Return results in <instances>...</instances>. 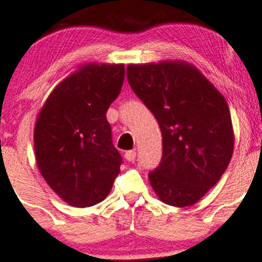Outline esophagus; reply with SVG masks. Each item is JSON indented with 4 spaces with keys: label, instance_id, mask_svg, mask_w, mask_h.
I'll return each mask as SVG.
<instances>
[{
    "label": "esophagus",
    "instance_id": "1",
    "mask_svg": "<svg viewBox=\"0 0 262 262\" xmlns=\"http://www.w3.org/2000/svg\"><path fill=\"white\" fill-rule=\"evenodd\" d=\"M136 151L134 149H132V151H126L125 155H124V157H125L126 161H134L136 160Z\"/></svg>",
    "mask_w": 262,
    "mask_h": 262
}]
</instances>
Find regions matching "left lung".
I'll return each instance as SVG.
<instances>
[{
	"label": "left lung",
	"instance_id": "1",
	"mask_svg": "<svg viewBox=\"0 0 262 262\" xmlns=\"http://www.w3.org/2000/svg\"><path fill=\"white\" fill-rule=\"evenodd\" d=\"M126 77L161 129V162L148 174L155 193L170 206L194 205L232 159L234 132L227 101L185 61L130 63Z\"/></svg>",
	"mask_w": 262,
	"mask_h": 262
}]
</instances>
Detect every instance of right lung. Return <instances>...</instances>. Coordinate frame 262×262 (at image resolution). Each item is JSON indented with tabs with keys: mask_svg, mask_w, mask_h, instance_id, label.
<instances>
[{
	"mask_svg": "<svg viewBox=\"0 0 262 262\" xmlns=\"http://www.w3.org/2000/svg\"><path fill=\"white\" fill-rule=\"evenodd\" d=\"M123 63H85L61 80L34 126L35 162L51 189L74 207L103 201L120 172L106 113L121 91Z\"/></svg>",
	"mask_w": 262,
	"mask_h": 262,
	"instance_id": "right-lung-1",
	"label": "right lung"
}]
</instances>
